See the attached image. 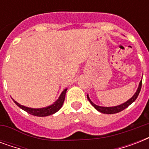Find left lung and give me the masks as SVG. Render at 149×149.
Masks as SVG:
<instances>
[{
  "instance_id": "8db88e82",
  "label": "left lung",
  "mask_w": 149,
  "mask_h": 149,
  "mask_svg": "<svg viewBox=\"0 0 149 149\" xmlns=\"http://www.w3.org/2000/svg\"><path fill=\"white\" fill-rule=\"evenodd\" d=\"M141 84H142V79H141V82H140V84H139V86L138 90H137L136 93H134V95L132 97V98L130 100H128L127 102H125L124 104H120V105H118V106H116V107H100L97 106V105H96L93 103V102L91 101V99L89 98L88 95H87V99L88 100L90 101L92 105L94 107V108L97 109L98 111L100 112H101L103 113H107V114H111V113H118V112H120V111H122L123 110H125V108H127V107L129 106L130 104H132L133 102L137 99L138 97V96H139V93H140V91H141Z\"/></svg>"
}]
</instances>
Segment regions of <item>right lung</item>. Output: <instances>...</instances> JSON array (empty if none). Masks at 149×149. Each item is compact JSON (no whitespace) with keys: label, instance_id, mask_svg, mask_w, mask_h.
<instances>
[{"label":"right lung","instance_id":"1","mask_svg":"<svg viewBox=\"0 0 149 149\" xmlns=\"http://www.w3.org/2000/svg\"><path fill=\"white\" fill-rule=\"evenodd\" d=\"M66 91H67V89H65V90L63 91V93H61L59 98L53 104H52L51 106H49L47 107H44V108H29V107H27L22 106V105L19 104L18 103H17L15 100H14V101H15V103L17 104V106L19 107L20 108H22V110H24V111H25L26 112L30 113V114H32L34 116H38V117H45V116L51 115L52 113H56L62 107L63 102H64V100H65Z\"/></svg>","mask_w":149,"mask_h":149}]
</instances>
